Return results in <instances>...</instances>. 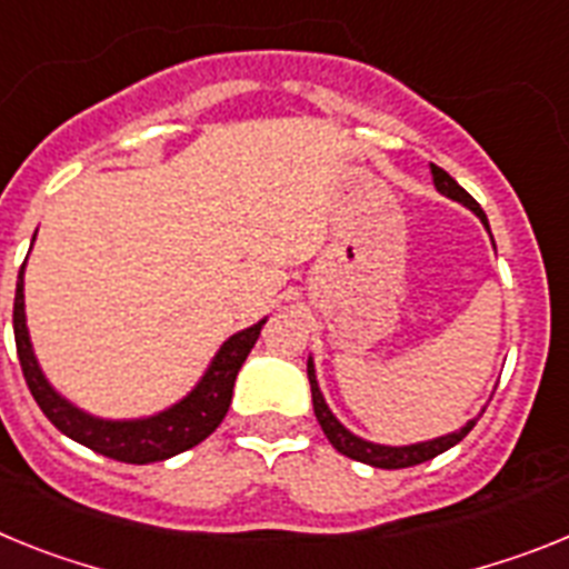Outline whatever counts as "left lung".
<instances>
[{"label": "left lung", "mask_w": 569, "mask_h": 569, "mask_svg": "<svg viewBox=\"0 0 569 569\" xmlns=\"http://www.w3.org/2000/svg\"><path fill=\"white\" fill-rule=\"evenodd\" d=\"M432 180H435V189L441 191L443 197H449V200H456V202H463V206H467L469 211H476V214L481 217V223L490 229V223H487V214L481 211V206H478V202L472 200V194H467V191H463L461 186H458V182L452 180L447 171H443V168L432 166ZM306 372H309V383H312L315 418H318L320 429H323V435L329 438V443L338 449L340 456L352 458V461H360V463H369V467L403 469V467H415V463L432 461L435 456H441V452H447L449 447H456L458 441H463L469 429L476 427V418H472V421H467V427H461L458 432L441 435V438H435V441L409 443V447H383V443L363 441V438H358V435L349 432V429H346L343 423L335 418L332 409L326 407L323 392H320L318 378H315L312 358H309V363H306Z\"/></svg>", "instance_id": "1"}]
</instances>
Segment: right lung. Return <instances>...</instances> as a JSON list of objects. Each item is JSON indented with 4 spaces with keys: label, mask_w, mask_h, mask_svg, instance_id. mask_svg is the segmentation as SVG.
<instances>
[{
    "label": "right lung",
    "mask_w": 569,
    "mask_h": 569,
    "mask_svg": "<svg viewBox=\"0 0 569 569\" xmlns=\"http://www.w3.org/2000/svg\"><path fill=\"white\" fill-rule=\"evenodd\" d=\"M37 237V234H33ZM24 263L19 269L17 280V298H13V338H17V355L22 363L24 383L31 389L33 401L46 412L48 421L68 435L71 441L100 452V456L113 458V461L126 463H154L166 461L171 456H180L186 449L197 447L206 441L220 421L229 412L231 389L243 360L249 358L251 346L260 338L266 320L249 326L243 332L231 335L214 360L209 363L206 375L200 378L182 401L174 407L162 409L151 418H134V421H106V418H93L82 412L73 403H68L57 389L51 387L42 375L33 355L31 338H28V326H24Z\"/></svg>",
    "instance_id": "obj_1"
}]
</instances>
